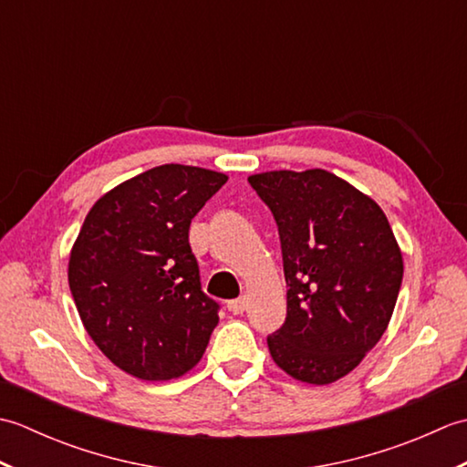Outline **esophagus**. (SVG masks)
Listing matches in <instances>:
<instances>
[{
	"label": "esophagus",
	"mask_w": 467,
	"mask_h": 467,
	"mask_svg": "<svg viewBox=\"0 0 467 467\" xmlns=\"http://www.w3.org/2000/svg\"><path fill=\"white\" fill-rule=\"evenodd\" d=\"M226 306H228V311H231L233 315H243L244 309H246V299H244V296H239V299L228 301Z\"/></svg>",
	"instance_id": "34e87169"
}]
</instances>
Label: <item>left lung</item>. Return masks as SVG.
Segmentation results:
<instances>
[{"label": "left lung", "instance_id": "1", "mask_svg": "<svg viewBox=\"0 0 467 467\" xmlns=\"http://www.w3.org/2000/svg\"><path fill=\"white\" fill-rule=\"evenodd\" d=\"M279 228L286 317L266 337L275 363L305 383L353 371L381 339L403 261L375 201L321 168L249 178Z\"/></svg>", "mask_w": 467, "mask_h": 467}]
</instances>
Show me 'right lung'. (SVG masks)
Segmentation results:
<instances>
[{
    "label": "right lung",
    "instance_id": "add662e5",
    "mask_svg": "<svg viewBox=\"0 0 467 467\" xmlns=\"http://www.w3.org/2000/svg\"><path fill=\"white\" fill-rule=\"evenodd\" d=\"M226 176L162 164L104 194L69 254L67 281L92 341L122 371L168 381L201 361L218 325L188 228Z\"/></svg>",
    "mask_w": 467,
    "mask_h": 467
}]
</instances>
